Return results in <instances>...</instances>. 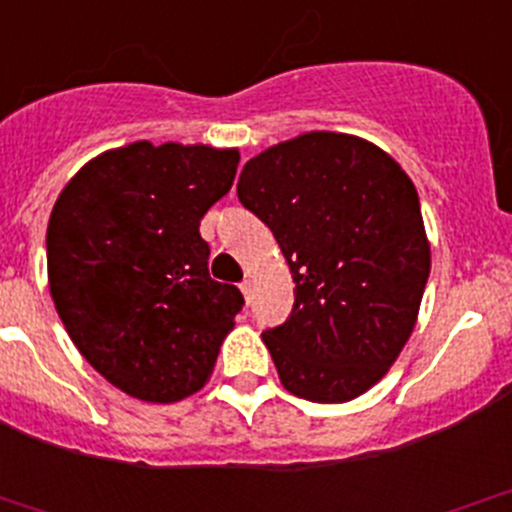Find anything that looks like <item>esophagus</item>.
<instances>
[{
  "mask_svg": "<svg viewBox=\"0 0 512 512\" xmlns=\"http://www.w3.org/2000/svg\"><path fill=\"white\" fill-rule=\"evenodd\" d=\"M240 292H242V297H245V302L250 304V299H252V280H245L240 285Z\"/></svg>",
  "mask_w": 512,
  "mask_h": 512,
  "instance_id": "esophagus-1",
  "label": "esophagus"
}]
</instances>
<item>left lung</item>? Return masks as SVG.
<instances>
[{"instance_id": "8db88e82", "label": "left lung", "mask_w": 512, "mask_h": 512, "mask_svg": "<svg viewBox=\"0 0 512 512\" xmlns=\"http://www.w3.org/2000/svg\"><path fill=\"white\" fill-rule=\"evenodd\" d=\"M237 195L294 280L292 314L262 334L282 386L317 404L366 394L409 342L431 272L416 185L374 143L309 131L247 160Z\"/></svg>"}]
</instances>
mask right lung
I'll return each instance as SVG.
<instances>
[{"mask_svg":"<svg viewBox=\"0 0 512 512\" xmlns=\"http://www.w3.org/2000/svg\"><path fill=\"white\" fill-rule=\"evenodd\" d=\"M240 151L136 141L64 185L46 227L54 307L81 356L116 389L175 404L208 384L242 294L210 280L200 220Z\"/></svg>","mask_w":512,"mask_h":512,"instance_id":"right-lung-1","label":"right lung"}]
</instances>
